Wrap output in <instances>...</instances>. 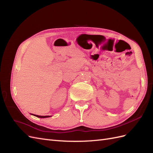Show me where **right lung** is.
Instances as JSON below:
<instances>
[{
  "label": "right lung",
  "instance_id": "1",
  "mask_svg": "<svg viewBox=\"0 0 153 153\" xmlns=\"http://www.w3.org/2000/svg\"><path fill=\"white\" fill-rule=\"evenodd\" d=\"M32 115H34V116H36V117H39V118H46V117H50V115H45V116H42V115H35V114H32Z\"/></svg>",
  "mask_w": 153,
  "mask_h": 153
}]
</instances>
